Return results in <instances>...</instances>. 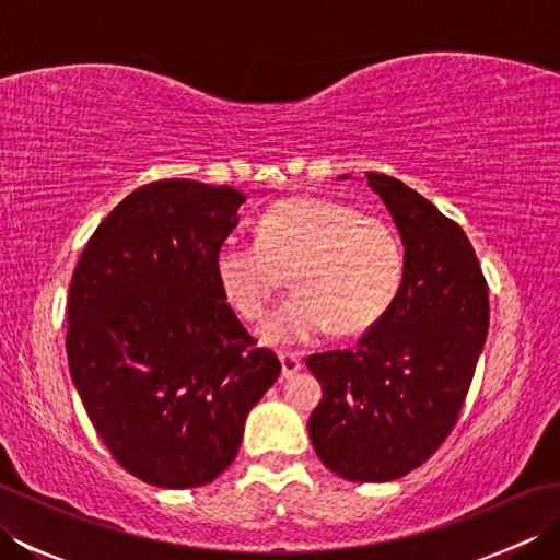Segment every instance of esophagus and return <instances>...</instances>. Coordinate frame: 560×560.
<instances>
[{"label": "esophagus", "mask_w": 560, "mask_h": 560, "mask_svg": "<svg viewBox=\"0 0 560 560\" xmlns=\"http://www.w3.org/2000/svg\"><path fill=\"white\" fill-rule=\"evenodd\" d=\"M279 361H281V375L283 377H291L303 368V361H301L299 353H289V351L279 353Z\"/></svg>", "instance_id": "34e87169"}]
</instances>
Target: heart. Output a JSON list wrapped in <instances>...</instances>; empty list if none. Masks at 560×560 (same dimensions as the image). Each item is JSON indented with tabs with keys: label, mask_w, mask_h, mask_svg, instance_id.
I'll return each instance as SVG.
<instances>
[{
	"label": "heart",
	"mask_w": 560,
	"mask_h": 560,
	"mask_svg": "<svg viewBox=\"0 0 560 560\" xmlns=\"http://www.w3.org/2000/svg\"><path fill=\"white\" fill-rule=\"evenodd\" d=\"M219 287L243 319L265 317L291 277L295 293L261 325L273 347L313 341L337 327L361 335L399 299L407 255L395 225L327 197H289L257 221V241H225Z\"/></svg>",
	"instance_id": "1"
}]
</instances>
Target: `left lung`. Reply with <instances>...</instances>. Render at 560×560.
<instances>
[{"label": "left lung", "instance_id": "1", "mask_svg": "<svg viewBox=\"0 0 560 560\" xmlns=\"http://www.w3.org/2000/svg\"><path fill=\"white\" fill-rule=\"evenodd\" d=\"M365 177L397 223L407 273L359 347L307 359L323 385L307 433L341 479L383 483L421 467L455 428L489 331V287L455 221L397 177Z\"/></svg>", "mask_w": 560, "mask_h": 560}]
</instances>
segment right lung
Segmentation results:
<instances>
[{
    "label": "right lung",
    "mask_w": 560,
    "mask_h": 560,
    "mask_svg": "<svg viewBox=\"0 0 560 560\" xmlns=\"http://www.w3.org/2000/svg\"><path fill=\"white\" fill-rule=\"evenodd\" d=\"M243 201L183 177L137 187L71 277V380L110 455L161 489H197L229 469L249 409L281 373L213 269Z\"/></svg>",
    "instance_id": "right-lung-1"
}]
</instances>
